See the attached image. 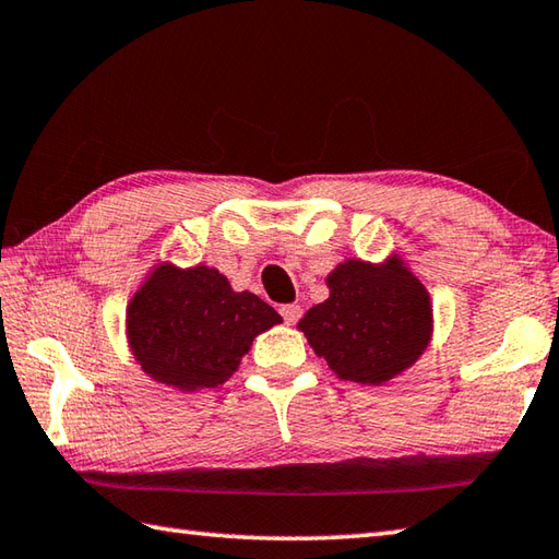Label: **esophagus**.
<instances>
[{"label":"esophagus","instance_id":"obj_1","mask_svg":"<svg viewBox=\"0 0 559 559\" xmlns=\"http://www.w3.org/2000/svg\"><path fill=\"white\" fill-rule=\"evenodd\" d=\"M280 313H282L284 323L294 325L301 319V307H299V304H284V307H280Z\"/></svg>","mask_w":559,"mask_h":559}]
</instances>
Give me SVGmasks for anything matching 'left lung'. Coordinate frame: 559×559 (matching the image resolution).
I'll use <instances>...</instances> for the list:
<instances>
[{"mask_svg": "<svg viewBox=\"0 0 559 559\" xmlns=\"http://www.w3.org/2000/svg\"><path fill=\"white\" fill-rule=\"evenodd\" d=\"M325 284L331 297L304 313L299 331L341 379L382 384L424 355L433 309L426 287L402 260L384 265L345 260Z\"/></svg>", "mask_w": 559, "mask_h": 559, "instance_id": "8db88e82", "label": "left lung"}]
</instances>
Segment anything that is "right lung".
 <instances>
[{
	"label": "right lung",
	"mask_w": 559,
	"mask_h": 559,
	"mask_svg": "<svg viewBox=\"0 0 559 559\" xmlns=\"http://www.w3.org/2000/svg\"><path fill=\"white\" fill-rule=\"evenodd\" d=\"M282 316L250 292H234L218 270L163 262L126 309L135 360L155 382L194 392L224 384L255 335Z\"/></svg>",
	"instance_id": "obj_1"
}]
</instances>
